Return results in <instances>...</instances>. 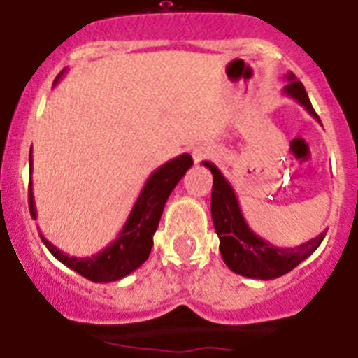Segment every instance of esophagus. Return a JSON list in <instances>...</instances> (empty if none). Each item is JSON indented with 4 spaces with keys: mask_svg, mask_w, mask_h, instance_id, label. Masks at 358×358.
Segmentation results:
<instances>
[{
    "mask_svg": "<svg viewBox=\"0 0 358 358\" xmlns=\"http://www.w3.org/2000/svg\"><path fill=\"white\" fill-rule=\"evenodd\" d=\"M213 149L210 148H205V145H200V148H196L194 151H192V158H194V162L196 164H200L201 160H207V158L213 157Z\"/></svg>",
    "mask_w": 358,
    "mask_h": 358,
    "instance_id": "34e87169",
    "label": "esophagus"
}]
</instances>
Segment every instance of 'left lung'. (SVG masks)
Returning a JSON list of instances; mask_svg holds the SVG:
<instances>
[{
  "label": "left lung",
  "mask_w": 358,
  "mask_h": 358,
  "mask_svg": "<svg viewBox=\"0 0 358 358\" xmlns=\"http://www.w3.org/2000/svg\"><path fill=\"white\" fill-rule=\"evenodd\" d=\"M287 79L288 85L285 86V93L299 102L313 119L319 120V115L313 110L303 83L295 79L294 73H288ZM203 166L213 173L210 213H213L214 231L220 238V252L225 265L232 272L245 278L263 279V281L281 278L294 270L299 263H303L306 257L312 256L317 247L321 245L326 231L294 248L273 247L272 243L259 238L245 222L234 189L222 175V171L217 169L213 162H203Z\"/></svg>",
  "instance_id": "left-lung-1"
}]
</instances>
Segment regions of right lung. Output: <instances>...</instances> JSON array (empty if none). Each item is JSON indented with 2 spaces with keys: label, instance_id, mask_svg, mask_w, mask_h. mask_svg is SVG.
Instances as JSON below:
<instances>
[{
  "label": "right lung",
  "instance_id": "obj_1",
  "mask_svg": "<svg viewBox=\"0 0 358 358\" xmlns=\"http://www.w3.org/2000/svg\"><path fill=\"white\" fill-rule=\"evenodd\" d=\"M64 70L59 73L55 83L61 79ZM191 166L192 157L183 153L158 167L142 187L117 239L99 254H93L90 257L68 256L63 250H59L55 245L50 243L45 236L39 234L43 243L52 252V256L57 257L63 265L76 270L77 273L90 281L111 282L126 278L127 273L135 272L149 257L151 247H153V236L158 229L162 213H164V205H166L171 191L176 187V183L182 180V176L187 173ZM30 173H32V153H30ZM29 207L30 214L36 220L37 213L36 203H34L32 180L29 185Z\"/></svg>",
  "mask_w": 358,
  "mask_h": 358
}]
</instances>
